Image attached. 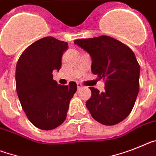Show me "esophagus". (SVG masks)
<instances>
[{
	"label": "esophagus",
	"instance_id": "34e87169",
	"mask_svg": "<svg viewBox=\"0 0 156 156\" xmlns=\"http://www.w3.org/2000/svg\"><path fill=\"white\" fill-rule=\"evenodd\" d=\"M77 86H78V89H80L82 87V84L81 82H77Z\"/></svg>",
	"mask_w": 156,
	"mask_h": 156
}]
</instances>
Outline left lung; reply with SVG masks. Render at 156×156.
Instances as JSON below:
<instances>
[{
  "mask_svg": "<svg viewBox=\"0 0 156 156\" xmlns=\"http://www.w3.org/2000/svg\"><path fill=\"white\" fill-rule=\"evenodd\" d=\"M75 44L90 54L91 70L105 80V92L90 87L91 97L86 103L94 120L114 125L133 110L140 88V67L130 48L107 36L78 39Z\"/></svg>",
  "mask_w": 156,
  "mask_h": 156,
  "instance_id": "8db88e82",
  "label": "left lung"
}]
</instances>
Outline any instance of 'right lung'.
Listing matches in <instances>:
<instances>
[{
    "mask_svg": "<svg viewBox=\"0 0 156 156\" xmlns=\"http://www.w3.org/2000/svg\"><path fill=\"white\" fill-rule=\"evenodd\" d=\"M68 44L51 36L42 38L27 47L16 67V88L22 108L33 125L51 130L66 120L69 104L77 84L58 85L52 71L62 66Z\"/></svg>",
    "mask_w": 156,
    "mask_h": 156,
    "instance_id": "1",
    "label": "right lung"
}]
</instances>
